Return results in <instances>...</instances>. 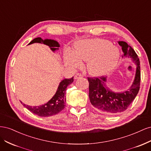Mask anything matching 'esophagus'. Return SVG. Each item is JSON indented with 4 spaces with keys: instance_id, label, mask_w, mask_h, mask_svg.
Returning <instances> with one entry per match:
<instances>
[{
    "instance_id": "esophagus-1",
    "label": "esophagus",
    "mask_w": 151,
    "mask_h": 151,
    "mask_svg": "<svg viewBox=\"0 0 151 151\" xmlns=\"http://www.w3.org/2000/svg\"><path fill=\"white\" fill-rule=\"evenodd\" d=\"M81 77H83V76H82L81 74H79V73H77V74H76L74 76V79H80L81 78Z\"/></svg>"
}]
</instances>
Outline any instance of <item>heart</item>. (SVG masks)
Wrapping results in <instances>:
<instances>
[{
    "mask_svg": "<svg viewBox=\"0 0 151 151\" xmlns=\"http://www.w3.org/2000/svg\"><path fill=\"white\" fill-rule=\"evenodd\" d=\"M119 56V50L110 42L91 39L77 42L74 51H67L65 60L66 64L73 68L80 66L81 60H88L87 69L89 74L101 76L115 67Z\"/></svg>",
    "mask_w": 151,
    "mask_h": 151,
    "instance_id": "heart-1",
    "label": "heart"
}]
</instances>
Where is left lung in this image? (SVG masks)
<instances>
[{
  "label": "left lung",
  "instance_id": "left-lung-1",
  "mask_svg": "<svg viewBox=\"0 0 151 151\" xmlns=\"http://www.w3.org/2000/svg\"><path fill=\"white\" fill-rule=\"evenodd\" d=\"M123 56L130 57L137 65L134 83L127 91L121 93H114L105 85L106 77H88L89 97L91 104L99 112L113 115L125 111L134 101L140 89V67L137 55L125 42H118Z\"/></svg>",
  "mask_w": 151,
  "mask_h": 151
}]
</instances>
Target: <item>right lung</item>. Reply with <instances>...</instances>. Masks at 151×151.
I'll use <instances>...</instances> for the list:
<instances>
[{
    "instance_id": "right-lung-1",
    "label": "right lung",
    "mask_w": 151,
    "mask_h": 151,
    "mask_svg": "<svg viewBox=\"0 0 151 151\" xmlns=\"http://www.w3.org/2000/svg\"><path fill=\"white\" fill-rule=\"evenodd\" d=\"M34 43H40L47 45L53 52L55 51L56 50L58 49V47H60V45L58 44L57 41L48 39L43 40L40 37L35 38L28 45ZM73 81H74V77L70 79H65L62 81L58 87L56 93L46 104L40 105L38 106L32 107L23 104L21 101V103L28 110L35 114V115H37L38 116L47 117L57 115L59 112H60L62 109H64L65 106L66 98L65 94L66 88L68 85L73 83Z\"/></svg>"
}]
</instances>
